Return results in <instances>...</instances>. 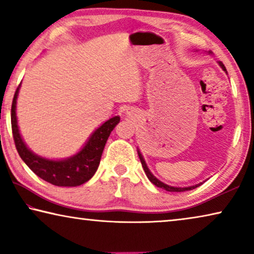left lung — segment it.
I'll return each instance as SVG.
<instances>
[{"label": "left lung", "instance_id": "obj_1", "mask_svg": "<svg viewBox=\"0 0 254 254\" xmlns=\"http://www.w3.org/2000/svg\"><path fill=\"white\" fill-rule=\"evenodd\" d=\"M219 64H220V66L222 67V69H224V70L226 71V67H225L224 64H222V63H219ZM138 155H139L140 162H141L142 168H143V170H145V173H146L147 178H148V179L150 180V183H151V184H154L155 186H157V187H160V188H163V189H165L166 191H186V190H191V189H194V188H196V187H198V186H199V185H196V186H192V187L178 188V187H171V186H168V185H165V184H163V183H161L160 180H157L156 178H155L153 175H151L150 171L148 170V168H147L145 160H143V157L141 156V154H140L139 151H138ZM200 185H202V184H200Z\"/></svg>", "mask_w": 254, "mask_h": 254}]
</instances>
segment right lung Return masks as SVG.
Instances as JSON below:
<instances>
[{"mask_svg": "<svg viewBox=\"0 0 254 254\" xmlns=\"http://www.w3.org/2000/svg\"><path fill=\"white\" fill-rule=\"evenodd\" d=\"M19 86L11 106V127L17 151L28 168L48 183L60 187H75L86 183L96 173L100 163L101 154L111 132L119 124L120 117L115 116L98 127L91 135L83 149L75 156L65 161L45 160L33 154L22 141L19 133L16 117V99Z\"/></svg>", "mask_w": 254, "mask_h": 254, "instance_id": "1", "label": "right lung"}]
</instances>
